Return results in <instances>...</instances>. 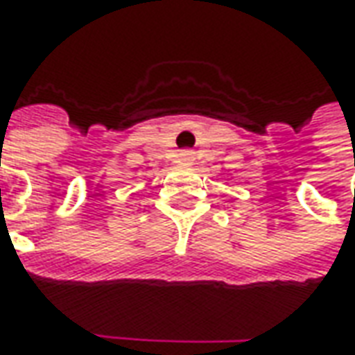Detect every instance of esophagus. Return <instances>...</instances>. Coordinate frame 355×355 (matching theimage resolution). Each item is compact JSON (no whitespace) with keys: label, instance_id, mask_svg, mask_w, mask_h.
Here are the masks:
<instances>
[{"label":"esophagus","instance_id":"1","mask_svg":"<svg viewBox=\"0 0 355 355\" xmlns=\"http://www.w3.org/2000/svg\"><path fill=\"white\" fill-rule=\"evenodd\" d=\"M191 157H193V152H191V150H182V152H180V159H182V162H189Z\"/></svg>","mask_w":355,"mask_h":355}]
</instances>
